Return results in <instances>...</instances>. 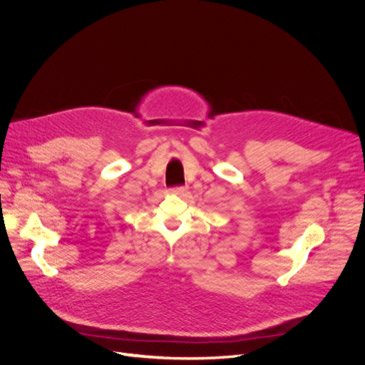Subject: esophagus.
<instances>
[{"mask_svg": "<svg viewBox=\"0 0 365 365\" xmlns=\"http://www.w3.org/2000/svg\"><path fill=\"white\" fill-rule=\"evenodd\" d=\"M170 193H175V195H183L186 192V187L185 186H176V187H172L169 189Z\"/></svg>", "mask_w": 365, "mask_h": 365, "instance_id": "34e87169", "label": "esophagus"}]
</instances>
